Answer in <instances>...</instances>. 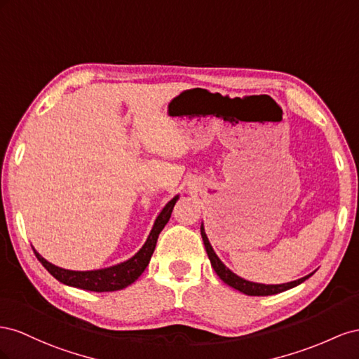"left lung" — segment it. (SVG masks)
I'll list each match as a JSON object with an SVG mask.
<instances>
[{"instance_id":"obj_1","label":"left lung","mask_w":359,"mask_h":359,"mask_svg":"<svg viewBox=\"0 0 359 359\" xmlns=\"http://www.w3.org/2000/svg\"><path fill=\"white\" fill-rule=\"evenodd\" d=\"M201 238H203V242H204V248H206V252L209 255V260L212 263V268L215 269V272H217V275L219 276V278L225 283L229 284L230 287L236 289L245 294L248 296H269V294H276V293H281L284 290H289L292 287H296V285L304 283L306 278H310V275H305L302 276V278L296 280V281H290V283H284V284H260V283H251V281H247L241 278V276H238L236 273H233L227 266H225L217 254H215L212 245L206 236V231H204V227L201 225Z\"/></svg>"}]
</instances>
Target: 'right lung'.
I'll list each match as a JSON object with an SVG mask.
<instances>
[{
  "mask_svg": "<svg viewBox=\"0 0 359 359\" xmlns=\"http://www.w3.org/2000/svg\"><path fill=\"white\" fill-rule=\"evenodd\" d=\"M177 198L179 196H176L165 204V208L162 209V212L158 215L155 224H153V229L149 234L146 243L142 245V248L134 255V257L120 264L111 266V268L97 269V271H69L49 263L34 248L33 251L36 254L37 260L42 263L45 266V269L60 283L72 285V287L90 290V292L121 290L128 287V285H130L135 280H138V276L147 268V264L151 259V254L155 251L159 233L168 222L172 208L174 204H176Z\"/></svg>",
  "mask_w": 359,
  "mask_h": 359,
  "instance_id": "right-lung-1",
  "label": "right lung"
}]
</instances>
